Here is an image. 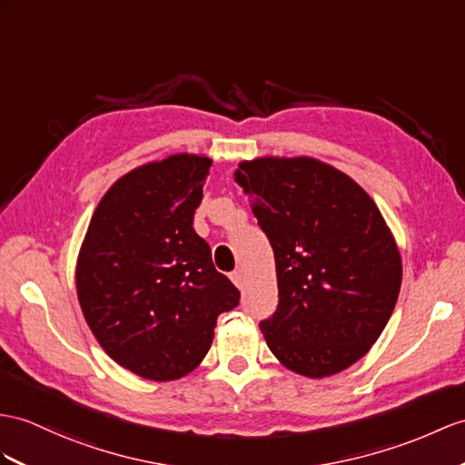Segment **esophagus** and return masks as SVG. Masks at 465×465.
I'll list each match as a JSON object with an SVG mask.
<instances>
[{
    "label": "esophagus",
    "mask_w": 465,
    "mask_h": 465,
    "mask_svg": "<svg viewBox=\"0 0 465 465\" xmlns=\"http://www.w3.org/2000/svg\"><path fill=\"white\" fill-rule=\"evenodd\" d=\"M231 280L234 282V286L236 288H241L242 290V286H244V272L239 268V270H234V272H231Z\"/></svg>",
    "instance_id": "1"
}]
</instances>
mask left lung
I'll return each mask as SVG.
<instances>
[{
	"label": "left lung",
	"mask_w": 465,
	"mask_h": 465,
	"mask_svg": "<svg viewBox=\"0 0 465 465\" xmlns=\"http://www.w3.org/2000/svg\"><path fill=\"white\" fill-rule=\"evenodd\" d=\"M276 260L278 308L260 322L282 365L322 379L351 367L394 310L402 260L367 191L313 157H256L234 173Z\"/></svg>",
	"instance_id": "left-lung-1"
}]
</instances>
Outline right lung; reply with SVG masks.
<instances>
[{
    "label": "right lung",
    "mask_w": 465,
    "mask_h": 465,
    "mask_svg": "<svg viewBox=\"0 0 465 465\" xmlns=\"http://www.w3.org/2000/svg\"><path fill=\"white\" fill-rule=\"evenodd\" d=\"M211 160L175 153L132 169L100 199L76 260V293L96 341L147 381L189 375L241 292L193 229Z\"/></svg>",
    "instance_id": "1"
}]
</instances>
